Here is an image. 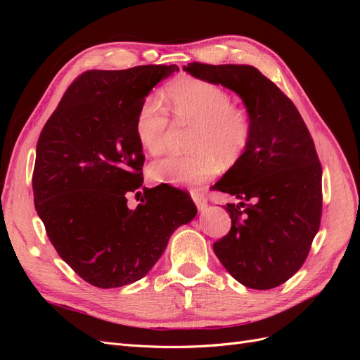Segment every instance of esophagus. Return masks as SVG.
<instances>
[{
  "instance_id": "obj_1",
  "label": "esophagus",
  "mask_w": 360,
  "mask_h": 360,
  "mask_svg": "<svg viewBox=\"0 0 360 360\" xmlns=\"http://www.w3.org/2000/svg\"><path fill=\"white\" fill-rule=\"evenodd\" d=\"M192 200L195 201V204H197L200 210H204L207 207V198L200 192H192Z\"/></svg>"
}]
</instances>
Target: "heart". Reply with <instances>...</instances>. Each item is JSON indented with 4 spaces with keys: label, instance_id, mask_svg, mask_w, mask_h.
Here are the masks:
<instances>
[{
    "label": "heart",
    "instance_id": "1",
    "mask_svg": "<svg viewBox=\"0 0 360 360\" xmlns=\"http://www.w3.org/2000/svg\"><path fill=\"white\" fill-rule=\"evenodd\" d=\"M168 110L181 124L197 127L188 156H167L150 165L151 180L172 186L195 188L212 180L221 169L242 159L254 135V120L243 105L233 103L224 86L198 78H183L165 93ZM169 117L155 101L139 106L135 118L138 143L151 155L165 146Z\"/></svg>",
    "mask_w": 360,
    "mask_h": 360
}]
</instances>
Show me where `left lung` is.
<instances>
[{"label":"left lung","instance_id":"8db88e82","mask_svg":"<svg viewBox=\"0 0 360 360\" xmlns=\"http://www.w3.org/2000/svg\"><path fill=\"white\" fill-rule=\"evenodd\" d=\"M198 79L242 97L254 135L242 159L214 184L243 200L226 204L231 230L213 243L224 267L240 284L270 290L303 266L321 221V163L297 108L254 66L189 63Z\"/></svg>","mask_w":360,"mask_h":360}]
</instances>
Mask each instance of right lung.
<instances>
[{
	"label": "right lung",
	"instance_id": "add662e5",
	"mask_svg": "<svg viewBox=\"0 0 360 360\" xmlns=\"http://www.w3.org/2000/svg\"><path fill=\"white\" fill-rule=\"evenodd\" d=\"M174 72L176 64L86 70L41 129L32 171L36 210L58 255L94 287L144 278L171 234L197 214L189 195L168 184L143 188L135 210L126 198L144 181L138 110Z\"/></svg>",
	"mask_w": 360,
	"mask_h": 360
}]
</instances>
